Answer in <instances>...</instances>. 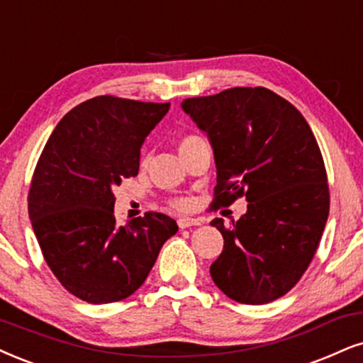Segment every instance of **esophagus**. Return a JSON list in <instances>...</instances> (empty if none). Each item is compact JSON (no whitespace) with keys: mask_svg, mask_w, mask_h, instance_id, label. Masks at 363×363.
Here are the masks:
<instances>
[{"mask_svg":"<svg viewBox=\"0 0 363 363\" xmlns=\"http://www.w3.org/2000/svg\"><path fill=\"white\" fill-rule=\"evenodd\" d=\"M177 223H178V227H180V229H189V227L200 225L202 220H199V218H191V217H180L177 220Z\"/></svg>","mask_w":363,"mask_h":363,"instance_id":"34e87169","label":"esophagus"}]
</instances>
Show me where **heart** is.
Returning <instances> with one entry per match:
<instances>
[{
  "mask_svg": "<svg viewBox=\"0 0 363 363\" xmlns=\"http://www.w3.org/2000/svg\"><path fill=\"white\" fill-rule=\"evenodd\" d=\"M196 140H200V136H196V134H186V136H183L180 140V150L182 147L189 146L190 143H194ZM169 205L178 210H183V208L189 207L190 202H189V199H185V196H174V199L169 200Z\"/></svg>",
  "mask_w": 363,
  "mask_h": 363,
  "instance_id": "heart-1",
  "label": "heart"
}]
</instances>
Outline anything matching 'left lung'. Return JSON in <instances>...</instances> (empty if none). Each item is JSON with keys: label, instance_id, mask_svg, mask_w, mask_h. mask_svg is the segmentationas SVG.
<instances>
[{"label": "left lung", "instance_id": "8db88e82", "mask_svg": "<svg viewBox=\"0 0 363 363\" xmlns=\"http://www.w3.org/2000/svg\"><path fill=\"white\" fill-rule=\"evenodd\" d=\"M183 111L207 131L217 164L210 207L247 199V213L229 227L210 276L242 305L284 296L313 261L330 212L323 156L306 119L266 87H232L191 97Z\"/></svg>", "mask_w": 363, "mask_h": 363}]
</instances>
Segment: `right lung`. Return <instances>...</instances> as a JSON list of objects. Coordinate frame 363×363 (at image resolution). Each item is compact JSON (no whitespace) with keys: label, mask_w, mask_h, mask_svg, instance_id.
Listing matches in <instances>:
<instances>
[{"label":"right lung","mask_w":363,"mask_h":363,"mask_svg":"<svg viewBox=\"0 0 363 363\" xmlns=\"http://www.w3.org/2000/svg\"><path fill=\"white\" fill-rule=\"evenodd\" d=\"M169 102L97 96L69 111L48 138L28 191V213L58 283L92 305L131 296L178 225L146 212L116 225L113 189L140 172L145 138Z\"/></svg>","instance_id":"obj_1"}]
</instances>
